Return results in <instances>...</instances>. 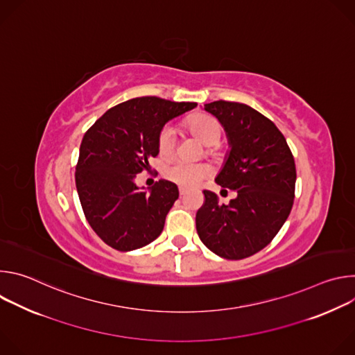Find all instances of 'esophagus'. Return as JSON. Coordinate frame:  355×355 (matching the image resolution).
Returning <instances> with one entry per match:
<instances>
[{"instance_id":"obj_1","label":"esophagus","mask_w":355,"mask_h":355,"mask_svg":"<svg viewBox=\"0 0 355 355\" xmlns=\"http://www.w3.org/2000/svg\"><path fill=\"white\" fill-rule=\"evenodd\" d=\"M178 191H180V195H181V196H182V195L187 192V189H185L184 187H180V188H178Z\"/></svg>"}]
</instances>
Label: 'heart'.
I'll return each instance as SVG.
<instances>
[{
	"label": "heart",
	"mask_w": 355,
	"mask_h": 355,
	"mask_svg": "<svg viewBox=\"0 0 355 355\" xmlns=\"http://www.w3.org/2000/svg\"><path fill=\"white\" fill-rule=\"evenodd\" d=\"M192 133L208 147H215L220 141L222 130L219 123L209 116H195L189 122ZM159 155L164 159L170 157L175 148V129L166 126L162 129L157 140ZM209 170L205 164L174 162L164 168V177L181 187H196L207 178Z\"/></svg>",
	"instance_id": "b5f03b06"
}]
</instances>
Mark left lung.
Instances as JSON below:
<instances>
[{
	"instance_id": "1",
	"label": "left lung",
	"mask_w": 355,
	"mask_h": 355,
	"mask_svg": "<svg viewBox=\"0 0 355 355\" xmlns=\"http://www.w3.org/2000/svg\"><path fill=\"white\" fill-rule=\"evenodd\" d=\"M222 125L229 151L215 181L236 192L227 205L205 189L196 232L211 251L241 260L263 250L279 232L293 204L296 170L284 135L251 107L215 101L204 107Z\"/></svg>"
}]
</instances>
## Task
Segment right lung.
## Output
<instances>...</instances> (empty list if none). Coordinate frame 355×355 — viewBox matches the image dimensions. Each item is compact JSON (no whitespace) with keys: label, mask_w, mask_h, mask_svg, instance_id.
Segmentation results:
<instances>
[{"label":"right lung","mask_w":355,"mask_h":355,"mask_svg":"<svg viewBox=\"0 0 355 355\" xmlns=\"http://www.w3.org/2000/svg\"><path fill=\"white\" fill-rule=\"evenodd\" d=\"M195 107L156 96L133 98L107 111L84 135L76 187L89 226L112 248L132 251L162 234L178 187L160 180L139 188L136 175L159 155L166 123Z\"/></svg>","instance_id":"right-lung-1"}]
</instances>
